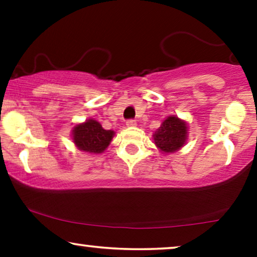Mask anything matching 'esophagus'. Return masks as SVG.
<instances>
[{
	"label": "esophagus",
	"mask_w": 257,
	"mask_h": 257,
	"mask_svg": "<svg viewBox=\"0 0 257 257\" xmlns=\"http://www.w3.org/2000/svg\"><path fill=\"white\" fill-rule=\"evenodd\" d=\"M126 126H127V127H135V126H137V122H136V120H127L126 121Z\"/></svg>",
	"instance_id": "obj_1"
}]
</instances>
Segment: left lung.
<instances>
[{
	"mask_svg": "<svg viewBox=\"0 0 257 257\" xmlns=\"http://www.w3.org/2000/svg\"><path fill=\"white\" fill-rule=\"evenodd\" d=\"M188 139V122L178 115H168L153 133L158 150L164 154L174 153L186 145Z\"/></svg>",
	"mask_w": 257,
	"mask_h": 257,
	"instance_id": "1",
	"label": "left lung"
}]
</instances>
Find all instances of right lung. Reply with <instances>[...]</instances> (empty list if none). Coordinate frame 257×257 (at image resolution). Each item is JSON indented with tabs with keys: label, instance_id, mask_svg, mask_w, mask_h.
Here are the masks:
<instances>
[{
	"label": "right lung",
	"instance_id": "obj_1",
	"mask_svg": "<svg viewBox=\"0 0 257 257\" xmlns=\"http://www.w3.org/2000/svg\"><path fill=\"white\" fill-rule=\"evenodd\" d=\"M114 131L103 128L99 122L92 118L75 125L71 131V138L79 151L89 154H100L110 145Z\"/></svg>",
	"mask_w": 257,
	"mask_h": 257
}]
</instances>
